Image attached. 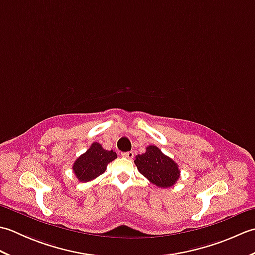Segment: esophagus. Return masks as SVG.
Returning a JSON list of instances; mask_svg holds the SVG:
<instances>
[{"label": "esophagus", "instance_id": "obj_1", "mask_svg": "<svg viewBox=\"0 0 255 255\" xmlns=\"http://www.w3.org/2000/svg\"><path fill=\"white\" fill-rule=\"evenodd\" d=\"M122 155L124 156V158L132 159V158H133V152H132V151H129V152H124V153H122Z\"/></svg>", "mask_w": 255, "mask_h": 255}]
</instances>
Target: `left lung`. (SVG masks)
Masks as SVG:
<instances>
[{"mask_svg":"<svg viewBox=\"0 0 255 255\" xmlns=\"http://www.w3.org/2000/svg\"><path fill=\"white\" fill-rule=\"evenodd\" d=\"M133 162L138 171L156 187L174 186L181 176L178 164L156 145H148L144 153L134 156Z\"/></svg>","mask_w":255,"mask_h":255,"instance_id":"1","label":"left lung"}]
</instances>
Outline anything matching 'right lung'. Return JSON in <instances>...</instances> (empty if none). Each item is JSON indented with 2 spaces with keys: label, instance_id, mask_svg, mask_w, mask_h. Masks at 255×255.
Instances as JSON below:
<instances>
[{
  "label": "right lung",
  "instance_id": "add662e5",
  "mask_svg": "<svg viewBox=\"0 0 255 255\" xmlns=\"http://www.w3.org/2000/svg\"><path fill=\"white\" fill-rule=\"evenodd\" d=\"M117 158L115 151L106 150L99 142H93L90 148L74 161L72 171L81 183L95 180L106 171L107 164Z\"/></svg>",
  "mask_w": 255,
  "mask_h": 255
}]
</instances>
